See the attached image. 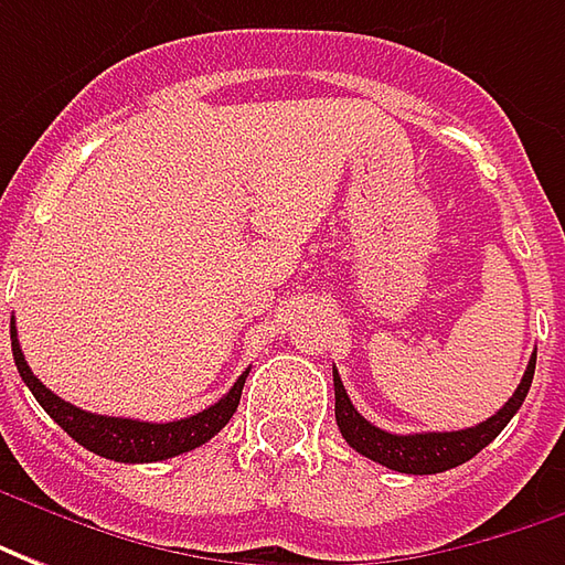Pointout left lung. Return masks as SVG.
<instances>
[{
    "instance_id": "left-lung-1",
    "label": "left lung",
    "mask_w": 565,
    "mask_h": 565,
    "mask_svg": "<svg viewBox=\"0 0 565 565\" xmlns=\"http://www.w3.org/2000/svg\"><path fill=\"white\" fill-rule=\"evenodd\" d=\"M535 374V353L530 365L523 371V380L493 417L483 419L471 429L459 431H417V435H392V431L377 429L374 423H367L350 402V395L340 383V374L334 371V417H338L340 435L353 447L355 454L374 459L380 466L402 471V475H438L447 468H456L468 462L471 456H478L493 441L499 431L505 429L511 417L520 411V404L526 398Z\"/></svg>"
}]
</instances>
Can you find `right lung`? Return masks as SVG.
Masks as SVG:
<instances>
[{
    "label": "right lung",
    "mask_w": 565,
    "mask_h": 565,
    "mask_svg": "<svg viewBox=\"0 0 565 565\" xmlns=\"http://www.w3.org/2000/svg\"><path fill=\"white\" fill-rule=\"evenodd\" d=\"M11 353H14V365H18L23 383L30 386L35 402L45 407L60 429L66 431L70 438H75L82 447H87L90 454L106 456V459H115V462H161V459L188 454L200 444H206L212 435L225 429L227 419L237 414L243 383H246V374H249V371H243L237 383L218 402L210 404L206 411H200L194 417L173 419V423H139V419L90 414V411H82V407H75V404L63 402L60 395H54L26 365L14 326H11Z\"/></svg>",
    "instance_id": "obj_1"
}]
</instances>
